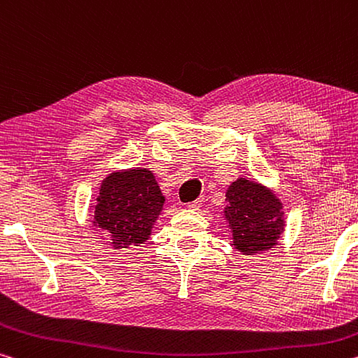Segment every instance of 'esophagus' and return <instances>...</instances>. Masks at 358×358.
Returning <instances> with one entry per match:
<instances>
[{"mask_svg":"<svg viewBox=\"0 0 358 358\" xmlns=\"http://www.w3.org/2000/svg\"><path fill=\"white\" fill-rule=\"evenodd\" d=\"M203 201H206V199H203V196H201V197H197V199H196V201H192V202H189V203H188V207H189V208H192V210H199V208L202 207V203H203Z\"/></svg>","mask_w":358,"mask_h":358,"instance_id":"obj_1","label":"esophagus"}]
</instances>
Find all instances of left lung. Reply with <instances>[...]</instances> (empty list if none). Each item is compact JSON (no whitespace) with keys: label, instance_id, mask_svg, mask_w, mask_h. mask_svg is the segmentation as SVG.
Segmentation results:
<instances>
[{"label":"left lung","instance_id":"obj_1","mask_svg":"<svg viewBox=\"0 0 358 358\" xmlns=\"http://www.w3.org/2000/svg\"><path fill=\"white\" fill-rule=\"evenodd\" d=\"M226 201L229 206L224 217L229 221L237 250L252 255L275 245L285 223L282 203L272 192L241 178L229 186Z\"/></svg>","mask_w":358,"mask_h":358}]
</instances>
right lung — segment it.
I'll use <instances>...</instances> for the list:
<instances>
[{
    "label": "right lung",
    "instance_id": "right-lung-1",
    "mask_svg": "<svg viewBox=\"0 0 358 358\" xmlns=\"http://www.w3.org/2000/svg\"><path fill=\"white\" fill-rule=\"evenodd\" d=\"M162 206L164 196L150 170L117 172L101 183L94 224L110 245L127 248L148 239Z\"/></svg>",
    "mask_w": 358,
    "mask_h": 358
}]
</instances>
